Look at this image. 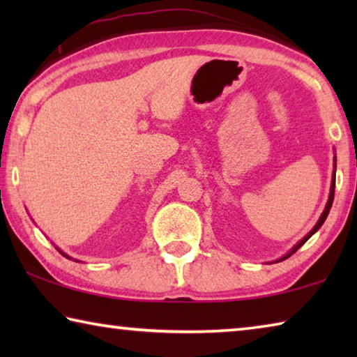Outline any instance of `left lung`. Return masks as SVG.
Masks as SVG:
<instances>
[{"mask_svg":"<svg viewBox=\"0 0 357 357\" xmlns=\"http://www.w3.org/2000/svg\"><path fill=\"white\" fill-rule=\"evenodd\" d=\"M334 190H335V172H334V179H332V184H331V195H329V200H328V204H326V208H324V213L321 214V217H319V220L317 222V225H315V227H313V229H312V231H310L309 234H307V236H305L304 239H302V241H299V243H298V244H296V245L293 247V250H291V252H289V253H287V255H285V257H283V258L280 259V261H283V259H287V258H289V257H291V255H293V253H294L296 250H298V249H299V247H302V245H304V244L307 243V241H309V239L312 238V234H313V233H317V231H318V229H319V228H321V225H323V223H324V220H326V217H328V214H329V209H331V206H332V202H334Z\"/></svg>","mask_w":357,"mask_h":357,"instance_id":"8db88e82","label":"left lung"}]
</instances>
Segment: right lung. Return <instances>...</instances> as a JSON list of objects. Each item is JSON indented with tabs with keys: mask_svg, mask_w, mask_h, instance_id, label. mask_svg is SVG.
Returning <instances> with one entry per match:
<instances>
[{
	"mask_svg": "<svg viewBox=\"0 0 357 357\" xmlns=\"http://www.w3.org/2000/svg\"><path fill=\"white\" fill-rule=\"evenodd\" d=\"M63 255H64V253H63ZM64 257H66V255H64Z\"/></svg>",
	"mask_w": 357,
	"mask_h": 357,
	"instance_id": "add662e5",
	"label": "right lung"
}]
</instances>
